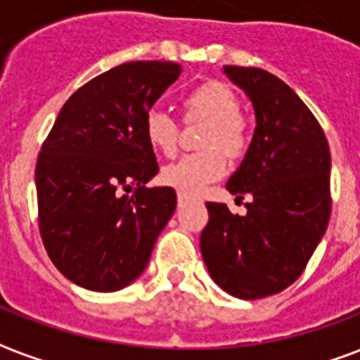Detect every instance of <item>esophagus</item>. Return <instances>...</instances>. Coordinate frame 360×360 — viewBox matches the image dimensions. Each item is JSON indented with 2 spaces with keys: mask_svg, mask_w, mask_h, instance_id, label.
I'll return each mask as SVG.
<instances>
[{
  "mask_svg": "<svg viewBox=\"0 0 360 360\" xmlns=\"http://www.w3.org/2000/svg\"><path fill=\"white\" fill-rule=\"evenodd\" d=\"M192 196H188V194H185V192H177V205L179 207H185L186 203L191 202Z\"/></svg>",
  "mask_w": 360,
  "mask_h": 360,
  "instance_id": "esophagus-1",
  "label": "esophagus"
}]
</instances>
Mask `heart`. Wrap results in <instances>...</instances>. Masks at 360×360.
Returning a JSON list of instances; mask_svg holds the SVG:
<instances>
[{"label":"heart","mask_w":360,"mask_h":360,"mask_svg":"<svg viewBox=\"0 0 360 360\" xmlns=\"http://www.w3.org/2000/svg\"><path fill=\"white\" fill-rule=\"evenodd\" d=\"M186 114L207 120L202 146L205 149L186 153L179 160L162 169L164 185L185 194H198L209 183L226 174L228 158L239 157L248 146V127L237 114L239 103L236 93L222 82L211 80L194 87L183 98ZM143 134L149 146L164 155H174L179 138V127L174 117L160 108L147 112L143 120Z\"/></svg>","instance_id":"b5f03b06"}]
</instances>
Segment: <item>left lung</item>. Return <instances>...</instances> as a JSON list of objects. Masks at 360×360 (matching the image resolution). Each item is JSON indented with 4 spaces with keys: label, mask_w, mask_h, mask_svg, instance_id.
<instances>
[{
    "label": "left lung",
    "mask_w": 360,
    "mask_h": 360,
    "mask_svg": "<svg viewBox=\"0 0 360 360\" xmlns=\"http://www.w3.org/2000/svg\"><path fill=\"white\" fill-rule=\"evenodd\" d=\"M250 98L256 129L226 188L250 196L246 214L207 202L200 248L211 278L239 299L285 290L307 267L330 217V153L318 120L288 84L263 69L226 65Z\"/></svg>",
    "instance_id": "left-lung-1"
}]
</instances>
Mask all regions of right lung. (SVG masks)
I'll list each match as a JSON object with an SVG mask.
<instances>
[{"label":"right lung","instance_id":"add662e5","mask_svg":"<svg viewBox=\"0 0 360 360\" xmlns=\"http://www.w3.org/2000/svg\"><path fill=\"white\" fill-rule=\"evenodd\" d=\"M181 70L172 61L106 70L70 95L42 143L35 168L42 243L59 273L86 290L132 284L174 214V188L146 186L158 164L143 120Z\"/></svg>","mask_w":360,"mask_h":360}]
</instances>
